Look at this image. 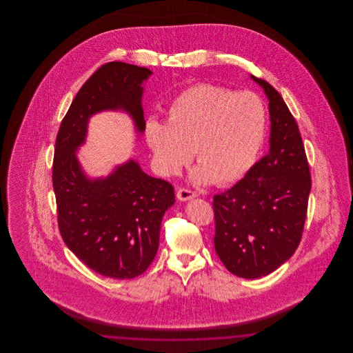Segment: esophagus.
I'll use <instances>...</instances> for the list:
<instances>
[{"label": "esophagus", "mask_w": 353, "mask_h": 353, "mask_svg": "<svg viewBox=\"0 0 353 353\" xmlns=\"http://www.w3.org/2000/svg\"><path fill=\"white\" fill-rule=\"evenodd\" d=\"M197 197V193H194V192H192V190H189V189H179L177 190V199L180 200V201H189V200H192V199H196Z\"/></svg>", "instance_id": "obj_1"}]
</instances>
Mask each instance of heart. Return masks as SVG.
Segmentation results:
<instances>
[{"mask_svg": "<svg viewBox=\"0 0 353 353\" xmlns=\"http://www.w3.org/2000/svg\"><path fill=\"white\" fill-rule=\"evenodd\" d=\"M266 127V107L258 95L200 84L173 101L165 124L151 119L145 137L163 174H177L194 151L199 165L192 170V181L225 186L252 168Z\"/></svg>", "mask_w": 353, "mask_h": 353, "instance_id": "b5f03b06", "label": "heart"}]
</instances>
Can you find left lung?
I'll return each mask as SVG.
<instances>
[{
    "instance_id": "1",
    "label": "left lung",
    "mask_w": 353,
    "mask_h": 353,
    "mask_svg": "<svg viewBox=\"0 0 353 353\" xmlns=\"http://www.w3.org/2000/svg\"><path fill=\"white\" fill-rule=\"evenodd\" d=\"M269 101V153L245 177L214 196L219 259L246 279L266 276L299 246L311 190L310 168L295 119L271 84L250 75Z\"/></svg>"
}]
</instances>
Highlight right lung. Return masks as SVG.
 Here are the masks:
<instances>
[{
  "label": "right lung",
  "instance_id": "add662e5",
  "mask_svg": "<svg viewBox=\"0 0 353 353\" xmlns=\"http://www.w3.org/2000/svg\"><path fill=\"white\" fill-rule=\"evenodd\" d=\"M152 74L123 62L101 66L71 103L55 141L52 186L59 232L85 266L114 279H132L148 269L174 190L148 176L134 157L107 176L91 177L78 151L85 144L90 119L105 111L127 114L140 140L145 131L144 83Z\"/></svg>",
  "mask_w": 353,
  "mask_h": 353
}]
</instances>
